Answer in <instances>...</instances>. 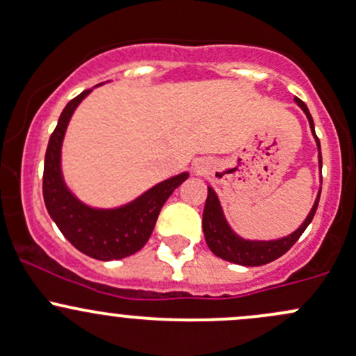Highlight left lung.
Instances as JSON below:
<instances>
[{
	"instance_id": "left-lung-1",
	"label": "left lung",
	"mask_w": 356,
	"mask_h": 356,
	"mask_svg": "<svg viewBox=\"0 0 356 356\" xmlns=\"http://www.w3.org/2000/svg\"><path fill=\"white\" fill-rule=\"evenodd\" d=\"M297 105L304 110V113L309 118V125H311V131L314 134L317 149H319V166H323V158H321V144L314 132V120H312L311 113H309L307 105L296 98ZM321 192L317 195L316 204L309 212L307 219L304 220V224L297 229L293 234L286 236V238L277 239V241H246L241 239L239 236H236L231 231L227 222H225L222 216V209H220L219 200H217V195L212 188H209L207 200H205V209H204V217H202V227H204V236L207 241V246L210 248L213 254L219 256V258L225 259V261L238 263L243 266H259L266 265V263L273 261V259L280 258L282 254H285L293 244L297 243V239L300 238L302 232L307 229V225L311 224V220L314 219V213L317 210V204H319Z\"/></svg>"
}]
</instances>
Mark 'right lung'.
Returning a JSON list of instances; mask_svg holds the SVG:
<instances>
[{"label":"right lung","mask_w":356,"mask_h":356,"mask_svg":"<svg viewBox=\"0 0 356 356\" xmlns=\"http://www.w3.org/2000/svg\"><path fill=\"white\" fill-rule=\"evenodd\" d=\"M90 91L85 90L67 103L51 134L45 151L42 193L49 216L64 238L90 258L108 261L137 253L147 243L164 202L188 178V173L152 186L132 204L115 210L90 209L76 200L60 177V144L72 112Z\"/></svg>","instance_id":"obj_1"}]
</instances>
